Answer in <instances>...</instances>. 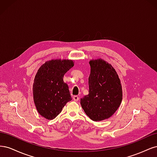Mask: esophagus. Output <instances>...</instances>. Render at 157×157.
Returning <instances> with one entry per match:
<instances>
[{"label": "esophagus", "instance_id": "34e87169", "mask_svg": "<svg viewBox=\"0 0 157 157\" xmlns=\"http://www.w3.org/2000/svg\"><path fill=\"white\" fill-rule=\"evenodd\" d=\"M73 99L75 101H78L79 100V98L77 96H73Z\"/></svg>", "mask_w": 157, "mask_h": 157}]
</instances>
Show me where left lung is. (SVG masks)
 I'll use <instances>...</instances> for the list:
<instances>
[{"mask_svg":"<svg viewBox=\"0 0 157 157\" xmlns=\"http://www.w3.org/2000/svg\"><path fill=\"white\" fill-rule=\"evenodd\" d=\"M89 91L80 99L85 113L94 121L111 117L119 107L122 99L120 78L111 64L101 59L90 61Z\"/></svg>","mask_w":157,"mask_h":157,"instance_id":"left-lung-1","label":"left lung"}]
</instances>
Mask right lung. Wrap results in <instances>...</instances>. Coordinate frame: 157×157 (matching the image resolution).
Wrapping results in <instances>:
<instances>
[{
    "mask_svg": "<svg viewBox=\"0 0 157 157\" xmlns=\"http://www.w3.org/2000/svg\"><path fill=\"white\" fill-rule=\"evenodd\" d=\"M73 66V60L52 59L38 70L33 83V99L38 113L46 119L55 118L72 99L63 78Z\"/></svg>",
    "mask_w": 157,
    "mask_h": 157,
    "instance_id": "1",
    "label": "right lung"
}]
</instances>
